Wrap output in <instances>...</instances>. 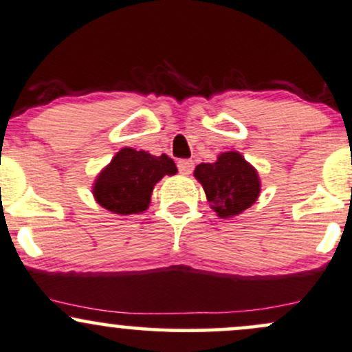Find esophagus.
Instances as JSON below:
<instances>
[{
	"instance_id": "esophagus-1",
	"label": "esophagus",
	"mask_w": 352,
	"mask_h": 352,
	"mask_svg": "<svg viewBox=\"0 0 352 352\" xmlns=\"http://www.w3.org/2000/svg\"><path fill=\"white\" fill-rule=\"evenodd\" d=\"M177 167H179L182 175H190V173L193 172L192 160H179V162H177Z\"/></svg>"
}]
</instances>
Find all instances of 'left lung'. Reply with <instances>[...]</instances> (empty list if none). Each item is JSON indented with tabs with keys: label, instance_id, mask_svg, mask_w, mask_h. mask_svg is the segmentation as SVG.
<instances>
[{
	"label": "left lung",
	"instance_id": "left-lung-1",
	"mask_svg": "<svg viewBox=\"0 0 352 352\" xmlns=\"http://www.w3.org/2000/svg\"><path fill=\"white\" fill-rule=\"evenodd\" d=\"M193 175L220 218L240 215L260 195L258 172L235 151L220 153L213 164L197 165Z\"/></svg>",
	"mask_w": 352,
	"mask_h": 352
}]
</instances>
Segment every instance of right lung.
<instances>
[{"instance_id":"right-lung-1","label":"right lung","mask_w":352,"mask_h":352,"mask_svg":"<svg viewBox=\"0 0 352 352\" xmlns=\"http://www.w3.org/2000/svg\"><path fill=\"white\" fill-rule=\"evenodd\" d=\"M177 167L168 155L124 147L116 153L94 182L92 193L100 207L117 215L142 213L151 204L152 190L164 175H175Z\"/></svg>"}]
</instances>
